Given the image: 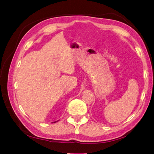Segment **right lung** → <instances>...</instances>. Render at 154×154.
I'll use <instances>...</instances> for the list:
<instances>
[{"instance_id": "add662e5", "label": "right lung", "mask_w": 154, "mask_h": 154, "mask_svg": "<svg viewBox=\"0 0 154 154\" xmlns=\"http://www.w3.org/2000/svg\"><path fill=\"white\" fill-rule=\"evenodd\" d=\"M56 122H57V121H56ZM52 122V123H55V122Z\"/></svg>"}]
</instances>
